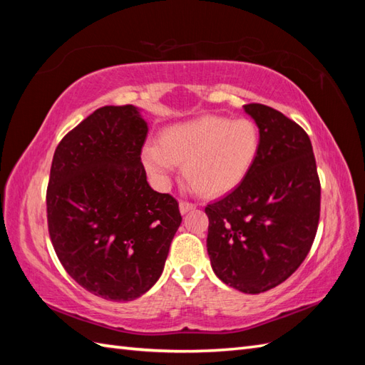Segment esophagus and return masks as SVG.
Masks as SVG:
<instances>
[{
    "label": "esophagus",
    "instance_id": "34e87169",
    "mask_svg": "<svg viewBox=\"0 0 365 365\" xmlns=\"http://www.w3.org/2000/svg\"><path fill=\"white\" fill-rule=\"evenodd\" d=\"M195 208H196V204L187 202V200H182V202H180V213H182V215L188 213V212H191V210H195Z\"/></svg>",
    "mask_w": 365,
    "mask_h": 365
}]
</instances>
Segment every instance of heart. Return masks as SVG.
<instances>
[{"label":"heart","instance_id":"b5f03b06","mask_svg":"<svg viewBox=\"0 0 365 365\" xmlns=\"http://www.w3.org/2000/svg\"><path fill=\"white\" fill-rule=\"evenodd\" d=\"M259 147V128L251 119L202 115L163 130L160 145L144 147L143 163L161 185L175 163H182L183 175L192 188L204 196H221L250 174Z\"/></svg>","mask_w":365,"mask_h":365}]
</instances>
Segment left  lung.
I'll list each match as a JSON object with an SVG mask.
<instances>
[{"instance_id": "8db88e82", "label": "left lung", "mask_w": 365, "mask_h": 365, "mask_svg": "<svg viewBox=\"0 0 365 365\" xmlns=\"http://www.w3.org/2000/svg\"><path fill=\"white\" fill-rule=\"evenodd\" d=\"M259 127L250 174L205 207L215 274L243 293L290 277L311 251L320 220V180L311 139L297 122L260 103L245 105Z\"/></svg>"}]
</instances>
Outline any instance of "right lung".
Returning a JSON list of instances; mask_svg holds the SVG:
<instances>
[{
  "label": "right lung",
  "mask_w": 365,
  "mask_h": 365,
  "mask_svg": "<svg viewBox=\"0 0 365 365\" xmlns=\"http://www.w3.org/2000/svg\"><path fill=\"white\" fill-rule=\"evenodd\" d=\"M147 122L133 105L98 108L54 150L46 220L54 251L83 289L131 301L158 281L180 226L178 202L147 183Z\"/></svg>",
  "instance_id": "obj_1"
}]
</instances>
